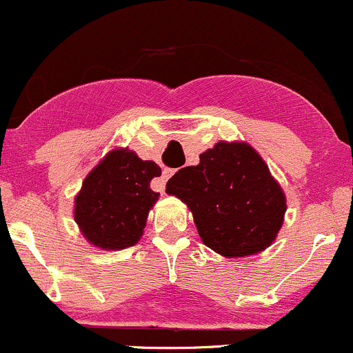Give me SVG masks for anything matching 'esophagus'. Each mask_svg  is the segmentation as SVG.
<instances>
[{
  "instance_id": "1",
  "label": "esophagus",
  "mask_w": 353,
  "mask_h": 353,
  "mask_svg": "<svg viewBox=\"0 0 353 353\" xmlns=\"http://www.w3.org/2000/svg\"><path fill=\"white\" fill-rule=\"evenodd\" d=\"M174 174V169H169V168H164L163 171V176H161V189H164V184L169 181V177H171Z\"/></svg>"
}]
</instances>
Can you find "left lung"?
I'll return each instance as SVG.
<instances>
[{
	"mask_svg": "<svg viewBox=\"0 0 353 353\" xmlns=\"http://www.w3.org/2000/svg\"><path fill=\"white\" fill-rule=\"evenodd\" d=\"M199 157L165 188L192 210L202 242L225 257H245L272 244L285 196L262 157L244 143H217Z\"/></svg>",
	"mask_w": 353,
	"mask_h": 353,
	"instance_id": "obj_1",
	"label": "left lung"
}]
</instances>
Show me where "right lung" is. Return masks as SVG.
<instances>
[{
	"label": "right lung",
	"mask_w": 353,
	"mask_h": 353,
	"mask_svg": "<svg viewBox=\"0 0 353 353\" xmlns=\"http://www.w3.org/2000/svg\"><path fill=\"white\" fill-rule=\"evenodd\" d=\"M159 176V165L139 159L132 151L109 152L89 172L76 197L74 219L84 237L111 250L134 245L159 197L151 189V181Z\"/></svg>",
	"instance_id": "obj_1"
}]
</instances>
